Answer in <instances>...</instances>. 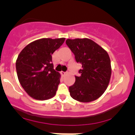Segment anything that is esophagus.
<instances>
[{"label":"esophagus","instance_id":"34e87169","mask_svg":"<svg viewBox=\"0 0 135 135\" xmlns=\"http://www.w3.org/2000/svg\"><path fill=\"white\" fill-rule=\"evenodd\" d=\"M61 76H62V77H63V76H65V75H66V73H65V72H61Z\"/></svg>","mask_w":135,"mask_h":135}]
</instances>
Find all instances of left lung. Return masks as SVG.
Wrapping results in <instances>:
<instances>
[{
	"label": "left lung",
	"mask_w": 135,
	"mask_h": 135,
	"mask_svg": "<svg viewBox=\"0 0 135 135\" xmlns=\"http://www.w3.org/2000/svg\"><path fill=\"white\" fill-rule=\"evenodd\" d=\"M66 44L82 67L80 76H75L74 85L69 87L73 99L89 103L99 99L107 89L112 74L108 53L101 46L87 38L67 39Z\"/></svg>",
	"instance_id": "8db88e82"
}]
</instances>
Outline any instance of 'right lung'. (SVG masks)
I'll use <instances>...</instances> for the list:
<instances>
[{
	"label": "right lung",
	"mask_w": 135,
	"mask_h": 135,
	"mask_svg": "<svg viewBox=\"0 0 135 135\" xmlns=\"http://www.w3.org/2000/svg\"><path fill=\"white\" fill-rule=\"evenodd\" d=\"M65 38H41L31 42L19 54L16 62L19 81L34 99L44 100L54 97L61 74L54 69L52 54Z\"/></svg>",
	"instance_id": "obj_1"
}]
</instances>
